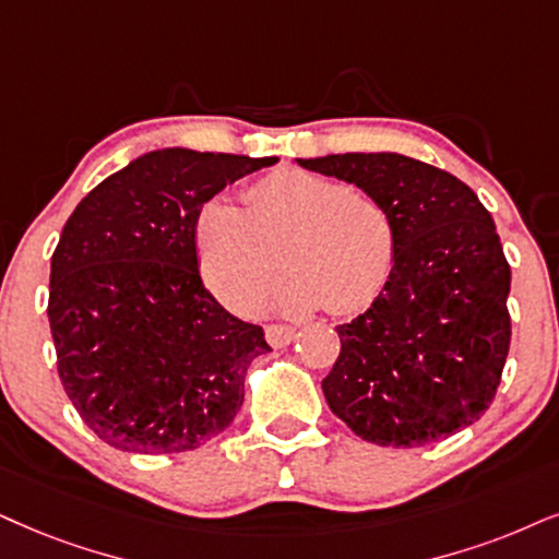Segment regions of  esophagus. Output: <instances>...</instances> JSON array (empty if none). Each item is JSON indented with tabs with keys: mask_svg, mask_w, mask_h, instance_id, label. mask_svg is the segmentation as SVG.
I'll return each mask as SVG.
<instances>
[{
	"mask_svg": "<svg viewBox=\"0 0 559 559\" xmlns=\"http://www.w3.org/2000/svg\"><path fill=\"white\" fill-rule=\"evenodd\" d=\"M296 337L294 328H286V324H267L265 328V341L273 345V348H286Z\"/></svg>",
	"mask_w": 559,
	"mask_h": 559,
	"instance_id": "1",
	"label": "esophagus"
}]
</instances>
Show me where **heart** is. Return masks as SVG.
<instances>
[{
    "instance_id": "obj_1",
    "label": "heart",
    "mask_w": 559,
    "mask_h": 559,
    "mask_svg": "<svg viewBox=\"0 0 559 559\" xmlns=\"http://www.w3.org/2000/svg\"><path fill=\"white\" fill-rule=\"evenodd\" d=\"M245 201L247 209L211 198L195 222L203 281L227 307H242L271 288L284 273V260L296 273L273 296V307L284 312L320 304L332 314L361 312L390 284L397 229L373 195L286 167L258 180Z\"/></svg>"
}]
</instances>
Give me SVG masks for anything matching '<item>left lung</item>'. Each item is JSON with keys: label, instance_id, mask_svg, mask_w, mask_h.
Returning a JSON list of instances; mask_svg holds the SVG:
<instances>
[{"label": "left lung", "instance_id": "8db88e82", "mask_svg": "<svg viewBox=\"0 0 559 559\" xmlns=\"http://www.w3.org/2000/svg\"><path fill=\"white\" fill-rule=\"evenodd\" d=\"M381 201L397 229L390 284L337 328L322 379L332 413L364 441L415 449L490 407L511 345V265L490 211L454 175L394 152L296 159Z\"/></svg>", "mask_w": 559, "mask_h": 559}]
</instances>
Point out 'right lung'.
I'll list each match as a JSON object with an SVG mask.
<instances>
[{"mask_svg": "<svg viewBox=\"0 0 559 559\" xmlns=\"http://www.w3.org/2000/svg\"><path fill=\"white\" fill-rule=\"evenodd\" d=\"M278 157L146 152L82 198L51 258L48 322L69 400L133 454H180L229 428L271 350L198 273L203 203Z\"/></svg>", "mask_w": 559, "mask_h": 559, "instance_id": "add662e5", "label": "right lung"}]
</instances>
